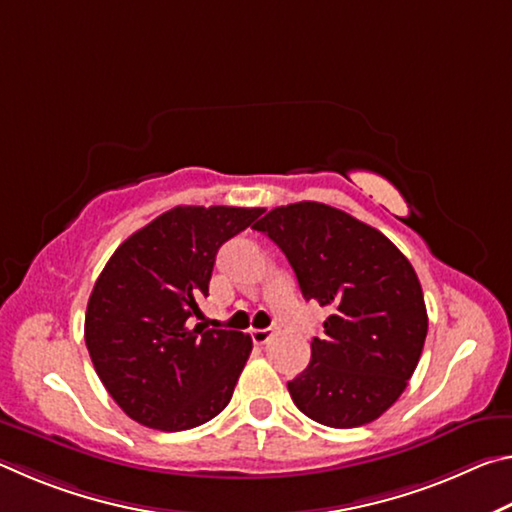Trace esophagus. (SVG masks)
Here are the masks:
<instances>
[{
    "mask_svg": "<svg viewBox=\"0 0 512 512\" xmlns=\"http://www.w3.org/2000/svg\"><path fill=\"white\" fill-rule=\"evenodd\" d=\"M250 336H253V343L255 345H266L268 341L273 339V332H271V329H253V332H250Z\"/></svg>",
    "mask_w": 512,
    "mask_h": 512,
    "instance_id": "34e87169",
    "label": "esophagus"
}]
</instances>
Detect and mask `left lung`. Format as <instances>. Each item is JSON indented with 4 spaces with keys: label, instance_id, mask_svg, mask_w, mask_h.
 I'll return each instance as SVG.
<instances>
[{
    "label": "left lung",
    "instance_id": "8db88e82",
    "mask_svg": "<svg viewBox=\"0 0 512 512\" xmlns=\"http://www.w3.org/2000/svg\"><path fill=\"white\" fill-rule=\"evenodd\" d=\"M253 230L287 255L305 300L329 309L309 366L287 384L293 404L334 429L377 420L404 393L427 339L411 262L379 230L325 203L275 207Z\"/></svg>",
    "mask_w": 512,
    "mask_h": 512
}]
</instances>
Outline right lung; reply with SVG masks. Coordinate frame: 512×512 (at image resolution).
Instances as JSON below:
<instances>
[{
  "label": "right lung",
  "mask_w": 512,
  "mask_h": 512,
  "mask_svg": "<svg viewBox=\"0 0 512 512\" xmlns=\"http://www.w3.org/2000/svg\"><path fill=\"white\" fill-rule=\"evenodd\" d=\"M259 207L178 205L108 259L85 311V345L121 411L144 427L185 431L228 406L253 350L248 334L207 329L214 259Z\"/></svg>",
  "instance_id": "add662e5"
}]
</instances>
